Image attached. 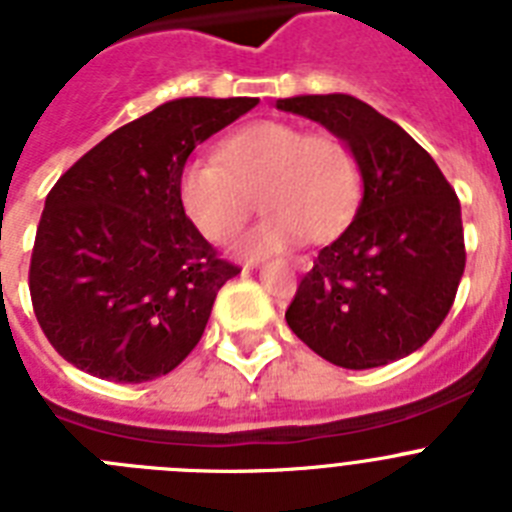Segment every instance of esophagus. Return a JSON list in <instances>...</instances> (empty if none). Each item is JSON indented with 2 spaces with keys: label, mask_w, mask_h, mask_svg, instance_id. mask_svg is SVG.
Wrapping results in <instances>:
<instances>
[{
  "label": "esophagus",
  "mask_w": 512,
  "mask_h": 512,
  "mask_svg": "<svg viewBox=\"0 0 512 512\" xmlns=\"http://www.w3.org/2000/svg\"><path fill=\"white\" fill-rule=\"evenodd\" d=\"M292 266H295V271H307L310 269V259H307V256H300V259L292 261Z\"/></svg>",
  "instance_id": "esophagus-1"
}]
</instances>
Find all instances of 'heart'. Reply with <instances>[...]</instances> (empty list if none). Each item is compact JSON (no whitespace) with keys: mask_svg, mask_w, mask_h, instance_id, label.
Instances as JSON below:
<instances>
[{"mask_svg":"<svg viewBox=\"0 0 512 512\" xmlns=\"http://www.w3.org/2000/svg\"><path fill=\"white\" fill-rule=\"evenodd\" d=\"M220 160L189 158L179 171V205L212 243H230L253 210L269 215L243 241L248 256H269L305 241H325L354 215L361 169L333 135H307L279 120L253 122L220 146Z\"/></svg>","mask_w":512,"mask_h":512,"instance_id":"1","label":"heart"}]
</instances>
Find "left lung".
Listing matches in <instances>:
<instances>
[{
	"instance_id": "obj_1",
	"label": "left lung",
	"mask_w": 512,
	"mask_h": 512,
	"mask_svg": "<svg viewBox=\"0 0 512 512\" xmlns=\"http://www.w3.org/2000/svg\"><path fill=\"white\" fill-rule=\"evenodd\" d=\"M277 110L320 122L361 169L354 220L312 261L287 325L343 369L405 359L449 315L464 274L456 192L397 122L351 94H300Z\"/></svg>"
}]
</instances>
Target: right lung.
Wrapping results in <instances>:
<instances>
[{
  "label": "right lung",
  "mask_w": 512,
  "mask_h": 512,
  "mask_svg": "<svg viewBox=\"0 0 512 512\" xmlns=\"http://www.w3.org/2000/svg\"><path fill=\"white\" fill-rule=\"evenodd\" d=\"M259 104L182 97L128 122L45 197L30 261L35 318L63 359L138 384L182 364L238 266L217 259L179 205L189 153Z\"/></svg>",
  "instance_id": "add662e5"
}]
</instances>
